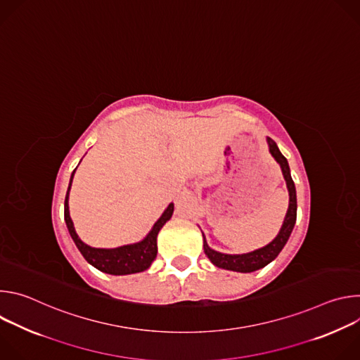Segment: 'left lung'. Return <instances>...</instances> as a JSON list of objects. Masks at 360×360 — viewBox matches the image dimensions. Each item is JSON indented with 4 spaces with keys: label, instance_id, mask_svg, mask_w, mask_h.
I'll return each instance as SVG.
<instances>
[{
    "label": "left lung",
    "instance_id": "obj_1",
    "mask_svg": "<svg viewBox=\"0 0 360 360\" xmlns=\"http://www.w3.org/2000/svg\"><path fill=\"white\" fill-rule=\"evenodd\" d=\"M266 142L269 146V152L271 155L275 158V161L279 164L281 169H282V175L286 181V186H288V192H289V207H288V212L286 217L283 219V224L281 226L279 233L276 235V238L269 242L266 246L259 248L256 250L248 252V253H242V255H229V253H222L218 252L212 248H210L207 238H205L203 232H202V238H203V252L205 255L208 256L210 261L222 269H228V271H233V272H242V274H249L253 271H258L264 266H266L268 264H271L276 256L281 253V250L283 249V246L286 245L295 222H296V210H297V203H296V189H295V184L292 181L290 176V169H289V164L286 161V158L282 155V152L279 150L276 142L274 139H271L269 136H266Z\"/></svg>",
    "mask_w": 360,
    "mask_h": 360
}]
</instances>
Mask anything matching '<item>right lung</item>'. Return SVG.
Instances as JSON below:
<instances>
[{
  "instance_id": "right-lung-1",
  "label": "right lung",
  "mask_w": 360,
  "mask_h": 360,
  "mask_svg": "<svg viewBox=\"0 0 360 360\" xmlns=\"http://www.w3.org/2000/svg\"><path fill=\"white\" fill-rule=\"evenodd\" d=\"M77 169V168H75ZM74 172L71 174L70 178V185L68 191L65 195V202H64V218L65 224L68 228V232L77 245L78 250L85 258V261L96 268L98 271L110 274V275H131V274H138L146 271L150 264L155 261L157 253H158V246H157V238L162 226L171 219L174 214V203L171 202L164 214L160 217V219L153 224L152 229L148 232V235L135 243L118 246V248H92L82 242L79 236L75 232L74 222L70 217V207H68V199H70V191L74 179Z\"/></svg>"
}]
</instances>
